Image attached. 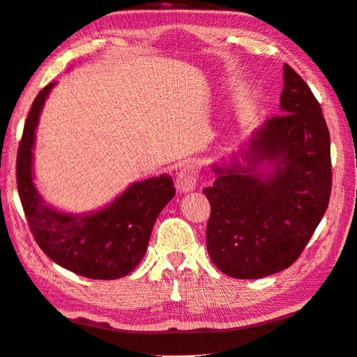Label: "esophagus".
<instances>
[{
	"label": "esophagus",
	"instance_id": "esophagus-1",
	"mask_svg": "<svg viewBox=\"0 0 357 357\" xmlns=\"http://www.w3.org/2000/svg\"><path fill=\"white\" fill-rule=\"evenodd\" d=\"M199 167L197 164H185L181 168L179 173H178V178H176V189L179 192H190L195 189L197 185V181L199 178Z\"/></svg>",
	"mask_w": 357,
	"mask_h": 357
}]
</instances>
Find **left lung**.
Returning a JSON list of instances; mask_svg holds the SVG:
<instances>
[{
    "label": "left lung",
    "mask_w": 357,
    "mask_h": 357,
    "mask_svg": "<svg viewBox=\"0 0 357 357\" xmlns=\"http://www.w3.org/2000/svg\"><path fill=\"white\" fill-rule=\"evenodd\" d=\"M280 109L281 115L256 129L236 160L213 167L215 183L203 190L211 203L207 252L220 271L237 280L289 268L331 197L326 121L307 84L287 63Z\"/></svg>",
    "instance_id": "obj_1"
}]
</instances>
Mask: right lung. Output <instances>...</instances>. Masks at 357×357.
I'll return each instance as SVG.
<instances>
[{
    "label": "right lung",
    "instance_id": "right-lung-1",
    "mask_svg": "<svg viewBox=\"0 0 357 357\" xmlns=\"http://www.w3.org/2000/svg\"><path fill=\"white\" fill-rule=\"evenodd\" d=\"M56 82L36 96L17 153V187L37 245L51 261L90 280L126 276L144 259L160 211L174 197L170 174L134 183L98 212L66 213L45 203L34 184L32 148L43 102Z\"/></svg>",
    "mask_w": 357,
    "mask_h": 357
}]
</instances>
